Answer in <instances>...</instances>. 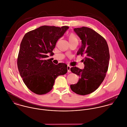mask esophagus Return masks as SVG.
Wrapping results in <instances>:
<instances>
[{
    "label": "esophagus",
    "mask_w": 127,
    "mask_h": 127,
    "mask_svg": "<svg viewBox=\"0 0 127 127\" xmlns=\"http://www.w3.org/2000/svg\"><path fill=\"white\" fill-rule=\"evenodd\" d=\"M70 68H71V67H70V66H69V65L67 66V71H68V72H71V71H70Z\"/></svg>",
    "instance_id": "34e87169"
}]
</instances>
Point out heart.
I'll use <instances>...</instances> for the list:
<instances>
[{
  "instance_id": "b5f03b06",
  "label": "heart",
  "mask_w": 127,
  "mask_h": 127,
  "mask_svg": "<svg viewBox=\"0 0 127 127\" xmlns=\"http://www.w3.org/2000/svg\"><path fill=\"white\" fill-rule=\"evenodd\" d=\"M68 38L69 43H74V42H76L78 43V42H79L78 37L73 33H70L68 36Z\"/></svg>"
}]
</instances>
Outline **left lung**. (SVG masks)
I'll return each instance as SVG.
<instances>
[{
	"label": "left lung",
	"instance_id": "obj_1",
	"mask_svg": "<svg viewBox=\"0 0 127 127\" xmlns=\"http://www.w3.org/2000/svg\"><path fill=\"white\" fill-rule=\"evenodd\" d=\"M74 30L82 40L77 55H85L83 60L85 67L83 70L77 67L70 68L80 78L70 88L77 94L85 95L96 91L106 77L110 58L109 47L106 39L91 28L82 27Z\"/></svg>",
	"mask_w": 127,
	"mask_h": 127
}]
</instances>
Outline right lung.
Wrapping results in <instances>:
<instances>
[{
  "mask_svg": "<svg viewBox=\"0 0 127 127\" xmlns=\"http://www.w3.org/2000/svg\"><path fill=\"white\" fill-rule=\"evenodd\" d=\"M68 28L42 26L27 32L22 39L17 60L18 71L26 87L36 94L50 91L57 77L67 72L65 64L56 65L46 58L48 53H53L57 41Z\"/></svg>",
  "mask_w": 127,
  "mask_h": 127,
  "instance_id": "add662e5",
  "label": "right lung"
}]
</instances>
